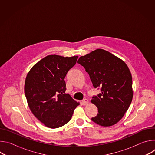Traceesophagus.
<instances>
[{
    "instance_id": "34e87169",
    "label": "esophagus",
    "mask_w": 155,
    "mask_h": 155,
    "mask_svg": "<svg viewBox=\"0 0 155 155\" xmlns=\"http://www.w3.org/2000/svg\"><path fill=\"white\" fill-rule=\"evenodd\" d=\"M82 103L83 105H86L88 103V100L87 99H84L83 101H82Z\"/></svg>"
}]
</instances>
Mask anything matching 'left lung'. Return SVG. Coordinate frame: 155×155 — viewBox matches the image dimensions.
Wrapping results in <instances>:
<instances>
[{"mask_svg":"<svg viewBox=\"0 0 155 155\" xmlns=\"http://www.w3.org/2000/svg\"><path fill=\"white\" fill-rule=\"evenodd\" d=\"M77 62L89 74L93 86L101 89L91 102L97 107L91 120L102 126L117 123L128 110L133 97L130 72L121 59L102 49L81 56Z\"/></svg>","mask_w":155,"mask_h":155,"instance_id":"8db88e82","label":"left lung"}]
</instances>
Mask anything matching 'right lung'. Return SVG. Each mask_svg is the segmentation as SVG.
<instances>
[{
    "mask_svg": "<svg viewBox=\"0 0 155 155\" xmlns=\"http://www.w3.org/2000/svg\"><path fill=\"white\" fill-rule=\"evenodd\" d=\"M78 56L48 55L35 64L27 75L25 93L34 115L47 127L54 129L68 123L79 105L65 93L64 78Z\"/></svg>",
    "mask_w": 155,
    "mask_h": 155,
    "instance_id": "right-lung-1",
    "label": "right lung"
}]
</instances>
